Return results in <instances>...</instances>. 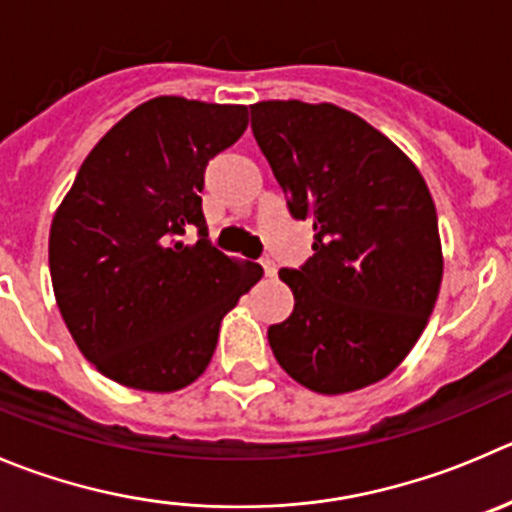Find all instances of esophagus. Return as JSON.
I'll list each match as a JSON object with an SVG mask.
<instances>
[{
    "label": "esophagus",
    "instance_id": "1",
    "mask_svg": "<svg viewBox=\"0 0 512 512\" xmlns=\"http://www.w3.org/2000/svg\"><path fill=\"white\" fill-rule=\"evenodd\" d=\"M262 270H265L267 277H275L277 275V265L270 260V257H265V260H262Z\"/></svg>",
    "mask_w": 512,
    "mask_h": 512
}]
</instances>
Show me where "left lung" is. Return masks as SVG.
Returning <instances> with one entry per match:
<instances>
[{
	"label": "left lung",
	"mask_w": 512,
	"mask_h": 512,
	"mask_svg": "<svg viewBox=\"0 0 512 512\" xmlns=\"http://www.w3.org/2000/svg\"><path fill=\"white\" fill-rule=\"evenodd\" d=\"M252 132L290 212L310 220L302 270H280L295 310L267 330L282 370L320 395L388 377L423 335L443 245L425 177L393 140L337 104H250Z\"/></svg>",
	"instance_id": "left-lung-1"
}]
</instances>
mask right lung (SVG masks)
<instances>
[{"label": "right lung", "mask_w": 512, "mask_h": 512, "mask_svg": "<svg viewBox=\"0 0 512 512\" xmlns=\"http://www.w3.org/2000/svg\"><path fill=\"white\" fill-rule=\"evenodd\" d=\"M247 130L245 104L155 97L92 147L49 227L54 300L79 352L145 393L187 388L210 365L222 317L262 267L205 240V167ZM190 224L203 237L181 240Z\"/></svg>", "instance_id": "right-lung-1"}]
</instances>
